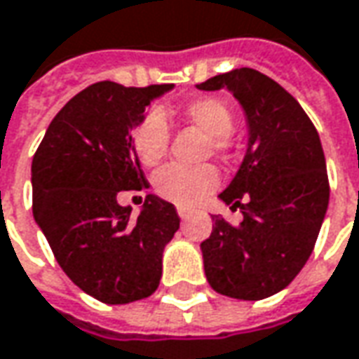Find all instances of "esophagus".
Listing matches in <instances>:
<instances>
[{
    "label": "esophagus",
    "mask_w": 359,
    "mask_h": 359,
    "mask_svg": "<svg viewBox=\"0 0 359 359\" xmlns=\"http://www.w3.org/2000/svg\"><path fill=\"white\" fill-rule=\"evenodd\" d=\"M177 215H180V219H187L189 215H191V211L189 209H185V207H177Z\"/></svg>",
    "instance_id": "34e87169"
}]
</instances>
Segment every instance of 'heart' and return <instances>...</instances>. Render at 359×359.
<instances>
[{
    "label": "heart",
    "instance_id": "1",
    "mask_svg": "<svg viewBox=\"0 0 359 359\" xmlns=\"http://www.w3.org/2000/svg\"><path fill=\"white\" fill-rule=\"evenodd\" d=\"M182 117L209 135V150L215 154H231L232 130L236 125L234 111L221 97H199L182 107ZM170 127L160 111H150L138 121L133 130V148L138 162L144 168H156L168 154ZM219 170L215 165L180 168L168 165L154 177L156 194L180 207H194L212 194L219 185Z\"/></svg>",
    "mask_w": 359,
    "mask_h": 359
}]
</instances>
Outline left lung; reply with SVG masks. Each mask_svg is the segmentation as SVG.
I'll list each match as a JSON object with an SVG mask.
<instances>
[{
	"instance_id": "8db88e82",
	"label": "left lung",
	"mask_w": 359,
	"mask_h": 359,
	"mask_svg": "<svg viewBox=\"0 0 359 359\" xmlns=\"http://www.w3.org/2000/svg\"><path fill=\"white\" fill-rule=\"evenodd\" d=\"M197 88H229L250 127L241 170L219 195L244 221L212 215L201 242L205 276L221 295L259 301L287 287L315 248L330 195L325 152L297 100L266 74L238 68Z\"/></svg>"
}]
</instances>
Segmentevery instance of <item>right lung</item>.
<instances>
[{
    "mask_svg": "<svg viewBox=\"0 0 359 359\" xmlns=\"http://www.w3.org/2000/svg\"><path fill=\"white\" fill-rule=\"evenodd\" d=\"M172 83H91L56 113L33 156V215L64 273L107 305L150 297L162 252L180 229L175 207L147 195L137 219L121 191H142L133 127Z\"/></svg>",
    "mask_w": 359,
    "mask_h": 359,
    "instance_id": "1",
    "label": "right lung"
}]
</instances>
